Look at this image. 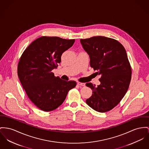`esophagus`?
Returning <instances> with one entry per match:
<instances>
[{"instance_id":"obj_1","label":"esophagus","mask_w":149,"mask_h":149,"mask_svg":"<svg viewBox=\"0 0 149 149\" xmlns=\"http://www.w3.org/2000/svg\"><path fill=\"white\" fill-rule=\"evenodd\" d=\"M77 84L79 85V86H85V83H82V82H77Z\"/></svg>"}]
</instances>
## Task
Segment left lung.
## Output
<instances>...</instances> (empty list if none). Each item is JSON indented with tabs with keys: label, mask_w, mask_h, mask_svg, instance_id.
Returning a JSON list of instances; mask_svg holds the SVG:
<instances>
[{
	"label": "left lung",
	"mask_w": 149,
	"mask_h": 149,
	"mask_svg": "<svg viewBox=\"0 0 149 149\" xmlns=\"http://www.w3.org/2000/svg\"><path fill=\"white\" fill-rule=\"evenodd\" d=\"M80 42L89 55L91 67L101 76L98 86L86 84L93 90L86 102L98 112H107L119 104L129 88L132 70L126 51L118 40L103 36Z\"/></svg>",
	"instance_id": "left-lung-1"
}]
</instances>
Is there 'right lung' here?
I'll list each match as a JSON object with an SVG mask.
<instances>
[{
  "label": "right lung",
  "mask_w": 149,
  "mask_h": 149,
  "mask_svg": "<svg viewBox=\"0 0 149 149\" xmlns=\"http://www.w3.org/2000/svg\"><path fill=\"white\" fill-rule=\"evenodd\" d=\"M75 40L43 36L34 40L22 53L17 67L20 82L28 98L40 109L49 112L63 103L74 81L55 77L52 70L61 62L62 54Z\"/></svg>",
  "instance_id": "1"
}]
</instances>
